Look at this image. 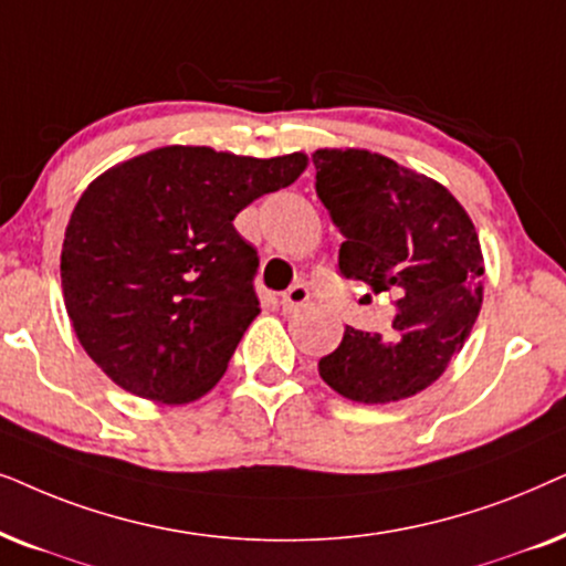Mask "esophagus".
<instances>
[{
	"mask_svg": "<svg viewBox=\"0 0 566 566\" xmlns=\"http://www.w3.org/2000/svg\"><path fill=\"white\" fill-rule=\"evenodd\" d=\"M307 300H311V290H307L305 284H295V287H290V290L282 295L284 313H297L300 307L307 305Z\"/></svg>",
	"mask_w": 566,
	"mask_h": 566,
	"instance_id": "esophagus-1",
	"label": "esophagus"
}]
</instances>
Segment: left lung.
<instances>
[{"label": "left lung", "mask_w": 566, "mask_h": 566, "mask_svg": "<svg viewBox=\"0 0 566 566\" xmlns=\"http://www.w3.org/2000/svg\"><path fill=\"white\" fill-rule=\"evenodd\" d=\"M315 191L342 230L338 269L394 292V334L346 326L321 378L357 403L417 396L463 349L484 300V255L471 217L437 180L370 149H315Z\"/></svg>", "instance_id": "obj_1"}]
</instances>
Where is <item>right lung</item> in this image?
Returning a JSON list of instances; mask_svg holds the SVG:
<instances>
[{"mask_svg": "<svg viewBox=\"0 0 566 566\" xmlns=\"http://www.w3.org/2000/svg\"><path fill=\"white\" fill-rule=\"evenodd\" d=\"M307 155L170 145L113 165L80 196L62 290L82 349L129 394L191 403L209 394L255 315V248L240 209L287 188Z\"/></svg>", "mask_w": 566, "mask_h": 566, "instance_id": "right-lung-1", "label": "right lung"}]
</instances>
